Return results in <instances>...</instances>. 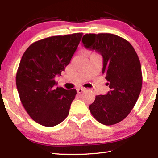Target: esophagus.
Here are the masks:
<instances>
[{
    "label": "esophagus",
    "mask_w": 158,
    "mask_h": 158,
    "mask_svg": "<svg viewBox=\"0 0 158 158\" xmlns=\"http://www.w3.org/2000/svg\"><path fill=\"white\" fill-rule=\"evenodd\" d=\"M84 90H85V89H82V88H81V89H77V92L78 93H81L82 92H84Z\"/></svg>",
    "instance_id": "34e87169"
}]
</instances>
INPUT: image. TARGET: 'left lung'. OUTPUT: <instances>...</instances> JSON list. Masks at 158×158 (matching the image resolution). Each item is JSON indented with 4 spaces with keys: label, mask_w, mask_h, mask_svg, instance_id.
Wrapping results in <instances>:
<instances>
[{
    "label": "left lung",
    "mask_w": 158,
    "mask_h": 158,
    "mask_svg": "<svg viewBox=\"0 0 158 158\" xmlns=\"http://www.w3.org/2000/svg\"><path fill=\"white\" fill-rule=\"evenodd\" d=\"M82 42L102 56V73L110 89L106 95L95 96L90 113L102 124H116L128 116L140 94L142 73L137 53L126 40L111 33L85 34Z\"/></svg>",
    "instance_id": "8db88e82"
}]
</instances>
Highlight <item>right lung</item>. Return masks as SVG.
I'll list each match as a JSON object with an SVG mask.
<instances>
[{"mask_svg":"<svg viewBox=\"0 0 158 158\" xmlns=\"http://www.w3.org/2000/svg\"><path fill=\"white\" fill-rule=\"evenodd\" d=\"M82 33L52 36L36 41L25 51L16 75V84L23 107L33 121L53 127L69 114L75 89L55 87L81 41Z\"/></svg>","mask_w":158,"mask_h":158,"instance_id":"1","label":"right lung"}]
</instances>
